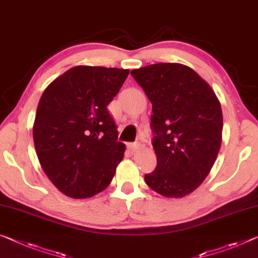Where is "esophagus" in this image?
Wrapping results in <instances>:
<instances>
[{
	"label": "esophagus",
	"instance_id": "esophagus-1",
	"mask_svg": "<svg viewBox=\"0 0 258 258\" xmlns=\"http://www.w3.org/2000/svg\"><path fill=\"white\" fill-rule=\"evenodd\" d=\"M142 148V145H141V143H138V142H136V143H132V144H129L128 145V149L130 150V151H137V150H140Z\"/></svg>",
	"mask_w": 258,
	"mask_h": 258
}]
</instances>
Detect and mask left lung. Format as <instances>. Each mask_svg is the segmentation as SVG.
<instances>
[{
    "label": "left lung",
    "mask_w": 258,
    "mask_h": 258,
    "mask_svg": "<svg viewBox=\"0 0 258 258\" xmlns=\"http://www.w3.org/2000/svg\"><path fill=\"white\" fill-rule=\"evenodd\" d=\"M130 74L152 104L157 168L145 174L146 184L165 197L187 196L209 175L220 150V102L209 83L181 63H156Z\"/></svg>",
    "instance_id": "obj_1"
}]
</instances>
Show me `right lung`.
<instances>
[{
    "instance_id": "obj_1",
    "label": "right lung",
    "mask_w": 258,
    "mask_h": 258,
    "mask_svg": "<svg viewBox=\"0 0 258 258\" xmlns=\"http://www.w3.org/2000/svg\"><path fill=\"white\" fill-rule=\"evenodd\" d=\"M128 69L77 66L43 91L33 124L39 162L48 179L71 198H89L108 187L125 145L107 106Z\"/></svg>"
}]
</instances>
